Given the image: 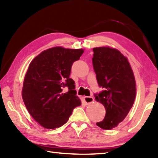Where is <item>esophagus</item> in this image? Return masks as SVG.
I'll use <instances>...</instances> for the list:
<instances>
[{
    "mask_svg": "<svg viewBox=\"0 0 158 158\" xmlns=\"http://www.w3.org/2000/svg\"><path fill=\"white\" fill-rule=\"evenodd\" d=\"M84 102L86 105H89L90 104H91L93 102V101H94V99H93V97H84Z\"/></svg>",
    "mask_w": 158,
    "mask_h": 158,
    "instance_id": "34e87169",
    "label": "esophagus"
}]
</instances>
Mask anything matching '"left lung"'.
Instances as JSON below:
<instances>
[{
  "label": "left lung",
  "mask_w": 158,
  "mask_h": 158,
  "mask_svg": "<svg viewBox=\"0 0 158 158\" xmlns=\"http://www.w3.org/2000/svg\"><path fill=\"white\" fill-rule=\"evenodd\" d=\"M93 65L98 85L104 89L95 95L105 106V117L96 123L111 130L121 123L132 107L136 97V81L127 58L119 50L109 47L93 48Z\"/></svg>",
  "instance_id": "obj_1"
}]
</instances>
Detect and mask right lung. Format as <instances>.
I'll return each mask as SVG.
<instances>
[{
  "label": "right lung",
  "mask_w": 158,
  "mask_h": 158,
  "mask_svg": "<svg viewBox=\"0 0 158 158\" xmlns=\"http://www.w3.org/2000/svg\"><path fill=\"white\" fill-rule=\"evenodd\" d=\"M84 50L55 47L33 58L23 79L22 98L29 114L44 128L55 129L68 121L73 109L81 105L71 68ZM69 90L64 94L63 87Z\"/></svg>",
  "instance_id": "right-lung-1"
}]
</instances>
